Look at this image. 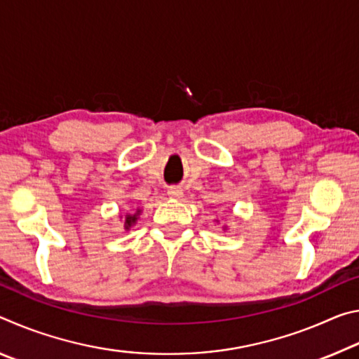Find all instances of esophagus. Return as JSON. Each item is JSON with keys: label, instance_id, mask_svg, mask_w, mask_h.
Masks as SVG:
<instances>
[{"label": "esophagus", "instance_id": "1", "mask_svg": "<svg viewBox=\"0 0 359 359\" xmlns=\"http://www.w3.org/2000/svg\"><path fill=\"white\" fill-rule=\"evenodd\" d=\"M168 194H169V198L180 199L182 196H184V190H182V188H179V187H169Z\"/></svg>", "mask_w": 359, "mask_h": 359}]
</instances>
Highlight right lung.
Segmentation results:
<instances>
[{"instance_id": "add662e5", "label": "right lung", "mask_w": 359, "mask_h": 359, "mask_svg": "<svg viewBox=\"0 0 359 359\" xmlns=\"http://www.w3.org/2000/svg\"><path fill=\"white\" fill-rule=\"evenodd\" d=\"M136 222V215H126V218H125V226L126 228H130L133 223Z\"/></svg>"}]
</instances>
